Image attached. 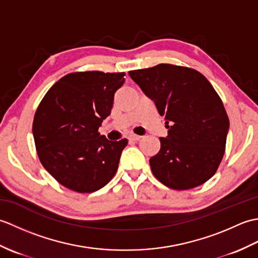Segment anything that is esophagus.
I'll return each mask as SVG.
<instances>
[{
	"label": "esophagus",
	"mask_w": 258,
	"mask_h": 258,
	"mask_svg": "<svg viewBox=\"0 0 258 258\" xmlns=\"http://www.w3.org/2000/svg\"><path fill=\"white\" fill-rule=\"evenodd\" d=\"M141 139H142V136H140V135H136V134H130L128 135V140H131V141L136 142V141H140Z\"/></svg>",
	"instance_id": "obj_1"
}]
</instances>
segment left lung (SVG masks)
Returning <instances> with one entry per match:
<instances>
[{
    "mask_svg": "<svg viewBox=\"0 0 258 258\" xmlns=\"http://www.w3.org/2000/svg\"><path fill=\"white\" fill-rule=\"evenodd\" d=\"M154 101L168 128L151 157L154 176L167 187L190 189L216 173L225 153L229 119L221 97L199 71L173 64L130 71Z\"/></svg>",
    "mask_w": 258,
    "mask_h": 258,
    "instance_id": "left-lung-1",
    "label": "left lung"
}]
</instances>
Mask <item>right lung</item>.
I'll use <instances>...</instances> for the list:
<instances>
[{
  "label": "right lung",
  "mask_w": 258,
  "mask_h": 258,
  "mask_svg": "<svg viewBox=\"0 0 258 258\" xmlns=\"http://www.w3.org/2000/svg\"><path fill=\"white\" fill-rule=\"evenodd\" d=\"M124 76L100 71L70 73L47 91L36 109L32 130L38 158L71 190L92 193L117 171L127 140L109 141L98 127L111 114Z\"/></svg>",
  "instance_id": "add662e5"
}]
</instances>
